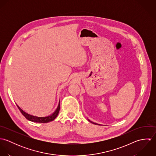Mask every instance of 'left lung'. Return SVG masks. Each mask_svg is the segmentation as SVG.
Segmentation results:
<instances>
[{"label":"left lung","mask_w":156,"mask_h":156,"mask_svg":"<svg viewBox=\"0 0 156 156\" xmlns=\"http://www.w3.org/2000/svg\"><path fill=\"white\" fill-rule=\"evenodd\" d=\"M88 120L90 122H91V123H92V124H97V125H98V126H100V125H101V124H97V123H95V122H92V121H90L89 119H88Z\"/></svg>","instance_id":"obj_1"}]
</instances>
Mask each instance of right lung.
<instances>
[{"instance_id": "add662e5", "label": "right lung", "mask_w": 156, "mask_h": 156, "mask_svg": "<svg viewBox=\"0 0 156 156\" xmlns=\"http://www.w3.org/2000/svg\"><path fill=\"white\" fill-rule=\"evenodd\" d=\"M19 109L20 110V111L21 112V113L23 115V116L28 120L32 121V122H40V123H47L50 121H53L56 117L58 116L59 110H60V101L59 102V105L58 106V108H56V109L55 110V111L53 113H51V115H48V116H46L44 117H39V116H34L32 115H30L26 112L23 111L22 109L17 105Z\"/></svg>"}]
</instances>
